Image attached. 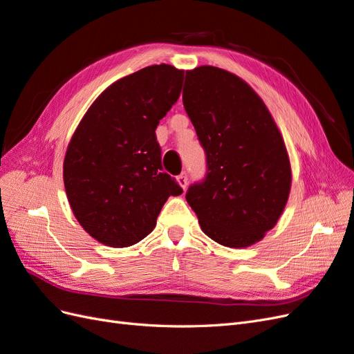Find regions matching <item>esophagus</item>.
<instances>
[{
  "label": "esophagus",
  "instance_id": "esophagus-1",
  "mask_svg": "<svg viewBox=\"0 0 354 354\" xmlns=\"http://www.w3.org/2000/svg\"><path fill=\"white\" fill-rule=\"evenodd\" d=\"M177 181H178V185L181 186V189L186 190V187H187V183H189V177H187V173H181V174L177 177Z\"/></svg>",
  "mask_w": 354,
  "mask_h": 354
}]
</instances>
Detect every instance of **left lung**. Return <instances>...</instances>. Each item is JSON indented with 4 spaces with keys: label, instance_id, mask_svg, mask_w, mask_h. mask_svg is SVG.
<instances>
[{
    "label": "left lung",
    "instance_id": "1",
    "mask_svg": "<svg viewBox=\"0 0 354 354\" xmlns=\"http://www.w3.org/2000/svg\"><path fill=\"white\" fill-rule=\"evenodd\" d=\"M185 109L205 152L207 173L186 201L212 241L245 248L279 220L291 165L273 118L248 84L227 71L186 72Z\"/></svg>",
    "mask_w": 354,
    "mask_h": 354
}]
</instances>
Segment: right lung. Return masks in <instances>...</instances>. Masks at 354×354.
<instances>
[{
    "label": "right lung",
    "mask_w": 354,
    "mask_h": 354,
    "mask_svg": "<svg viewBox=\"0 0 354 354\" xmlns=\"http://www.w3.org/2000/svg\"><path fill=\"white\" fill-rule=\"evenodd\" d=\"M183 71L153 65L113 82L84 115L63 162L71 208L94 239L124 248L146 238L169 196L183 189L164 173L159 121L178 100Z\"/></svg>",
    "instance_id": "1"
}]
</instances>
